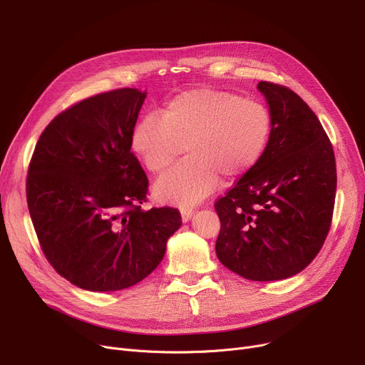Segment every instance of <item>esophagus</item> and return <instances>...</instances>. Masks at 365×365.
Returning a JSON list of instances; mask_svg holds the SVG:
<instances>
[{"label": "esophagus", "instance_id": "1", "mask_svg": "<svg viewBox=\"0 0 365 365\" xmlns=\"http://www.w3.org/2000/svg\"><path fill=\"white\" fill-rule=\"evenodd\" d=\"M180 215H182V220H183V222H187L190 217H192L194 210L189 208V207H182Z\"/></svg>", "mask_w": 365, "mask_h": 365}]
</instances>
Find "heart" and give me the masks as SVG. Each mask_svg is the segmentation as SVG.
<instances>
[{
    "label": "heart",
    "mask_w": 365,
    "mask_h": 365,
    "mask_svg": "<svg viewBox=\"0 0 365 365\" xmlns=\"http://www.w3.org/2000/svg\"><path fill=\"white\" fill-rule=\"evenodd\" d=\"M274 133V117L263 102L213 88L183 91L138 123L131 148L152 175L187 158L157 182L155 197L168 204L190 205L215 190L219 176L237 180L264 155Z\"/></svg>",
    "instance_id": "1"
}]
</instances>
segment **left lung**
<instances>
[{
	"mask_svg": "<svg viewBox=\"0 0 365 365\" xmlns=\"http://www.w3.org/2000/svg\"><path fill=\"white\" fill-rule=\"evenodd\" d=\"M274 133L257 165L217 198L219 260L252 281L302 272L329 235L337 171L333 145L314 110L289 87L260 81Z\"/></svg>",
	"mask_w": 365,
	"mask_h": 365,
	"instance_id": "8db88e82",
	"label": "left lung"
}]
</instances>
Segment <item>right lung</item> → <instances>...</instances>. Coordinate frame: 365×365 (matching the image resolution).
<instances>
[{
  "label": "right lung",
  "instance_id": "1",
  "mask_svg": "<svg viewBox=\"0 0 365 365\" xmlns=\"http://www.w3.org/2000/svg\"><path fill=\"white\" fill-rule=\"evenodd\" d=\"M146 93L117 88L76 102L46 127L26 176L41 250L61 277L90 292L146 278L182 225L173 207L148 212L149 180L131 152Z\"/></svg>",
  "mask_w": 365,
  "mask_h": 365
}]
</instances>
